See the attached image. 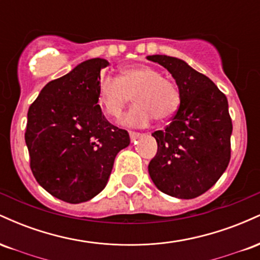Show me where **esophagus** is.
Returning <instances> with one entry per match:
<instances>
[{
	"mask_svg": "<svg viewBox=\"0 0 260 260\" xmlns=\"http://www.w3.org/2000/svg\"><path fill=\"white\" fill-rule=\"evenodd\" d=\"M129 137H131V140H136V139H138L139 137H140V133L139 132H132V131H131L129 132Z\"/></svg>",
	"mask_w": 260,
	"mask_h": 260,
	"instance_id": "1",
	"label": "esophagus"
}]
</instances>
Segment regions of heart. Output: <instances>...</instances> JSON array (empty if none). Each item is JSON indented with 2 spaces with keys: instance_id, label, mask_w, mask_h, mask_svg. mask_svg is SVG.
Here are the masks:
<instances>
[{
  "instance_id": "1",
  "label": "heart",
  "mask_w": 260,
  "mask_h": 260,
  "mask_svg": "<svg viewBox=\"0 0 260 260\" xmlns=\"http://www.w3.org/2000/svg\"><path fill=\"white\" fill-rule=\"evenodd\" d=\"M133 95L134 106L123 117L131 127H145L154 118L171 120L181 105V92L171 79L147 64L121 70L118 78L105 77L98 86V103L107 116L120 118Z\"/></svg>"
}]
</instances>
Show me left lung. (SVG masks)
Returning a JSON list of instances; mask_svg holds the SVG:
<instances>
[{
	"mask_svg": "<svg viewBox=\"0 0 260 260\" xmlns=\"http://www.w3.org/2000/svg\"><path fill=\"white\" fill-rule=\"evenodd\" d=\"M172 74L181 105L164 131L153 137L157 153L148 170L162 193L181 199L197 198L225 172L231 157L232 121L225 94L204 74L180 58L148 56Z\"/></svg>",
	"mask_w": 260,
	"mask_h": 260,
	"instance_id": "1",
	"label": "left lung"
}]
</instances>
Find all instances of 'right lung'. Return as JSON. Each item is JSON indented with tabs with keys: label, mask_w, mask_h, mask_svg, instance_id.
<instances>
[{
	"label": "right lung",
	"mask_w": 260,
	"mask_h": 260,
	"mask_svg": "<svg viewBox=\"0 0 260 260\" xmlns=\"http://www.w3.org/2000/svg\"><path fill=\"white\" fill-rule=\"evenodd\" d=\"M91 58L47 83L29 107L25 143L38 183L61 201L78 204L104 189L116 155L129 145L126 129L106 120L98 105L100 71Z\"/></svg>",
	"instance_id": "1"
}]
</instances>
